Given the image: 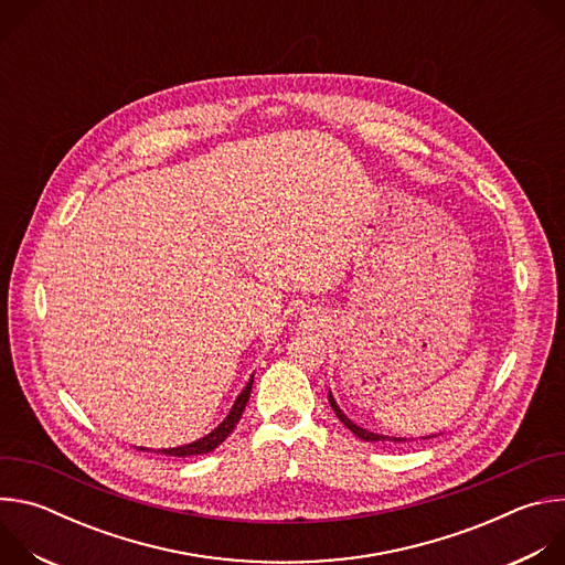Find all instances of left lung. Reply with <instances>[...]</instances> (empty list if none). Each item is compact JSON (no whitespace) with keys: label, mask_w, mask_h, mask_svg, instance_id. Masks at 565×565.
<instances>
[{"label":"left lung","mask_w":565,"mask_h":565,"mask_svg":"<svg viewBox=\"0 0 565 565\" xmlns=\"http://www.w3.org/2000/svg\"><path fill=\"white\" fill-rule=\"evenodd\" d=\"M329 402H331V407H333V412H335V416L344 423V427L347 429H351L358 438H362V440H366V443H405V438H388V436H382V434H373V431H366V429H362V427H358L355 423H351L344 414H342V409L338 407V402H335V397L331 395V391H329ZM429 438H434V436H429Z\"/></svg>","instance_id":"8db88e82"}]
</instances>
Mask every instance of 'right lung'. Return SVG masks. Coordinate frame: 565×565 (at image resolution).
<instances>
[{"instance_id":"right-lung-1","label":"right lung","mask_w":565,"mask_h":565,"mask_svg":"<svg viewBox=\"0 0 565 565\" xmlns=\"http://www.w3.org/2000/svg\"><path fill=\"white\" fill-rule=\"evenodd\" d=\"M255 377V375H253ZM253 377H250V382L246 384V388L238 393V397L234 399V407L230 409V414L225 416V420L214 429V431H210L207 436H203V438H199L196 443H190V445H183V447H174V449H160V454H166V456H179V458H188V456H199V454H207V451H212V449H216L230 434H232V429L236 427V423L241 420V416H244V409H246V405H248V399H250V391H253ZM142 449V447H140ZM145 451V449H142Z\"/></svg>"}]
</instances>
